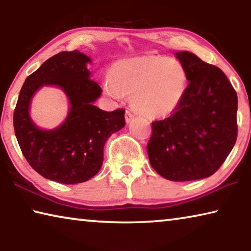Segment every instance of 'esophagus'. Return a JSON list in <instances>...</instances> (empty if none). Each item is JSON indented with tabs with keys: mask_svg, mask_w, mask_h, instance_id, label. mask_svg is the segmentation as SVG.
<instances>
[{
	"mask_svg": "<svg viewBox=\"0 0 251 251\" xmlns=\"http://www.w3.org/2000/svg\"><path fill=\"white\" fill-rule=\"evenodd\" d=\"M134 117H135L134 113L131 112L130 109H126V112H125V120H126V123H129L131 120H134Z\"/></svg>",
	"mask_w": 251,
	"mask_h": 251,
	"instance_id": "1",
	"label": "esophagus"
}]
</instances>
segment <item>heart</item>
Listing matches in <instances>:
<instances>
[{"label":"heart","mask_w":251,"mask_h":251,"mask_svg":"<svg viewBox=\"0 0 251 251\" xmlns=\"http://www.w3.org/2000/svg\"><path fill=\"white\" fill-rule=\"evenodd\" d=\"M188 76L176 58L142 56L122 59L112 66L104 91L113 99L130 96L133 107L147 117L171 114L185 95Z\"/></svg>","instance_id":"obj_1"}]
</instances>
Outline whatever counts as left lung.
I'll list each match as a JSON object with an SVG mask.
<instances>
[{"label":"left lung","mask_w":251,"mask_h":251,"mask_svg":"<svg viewBox=\"0 0 251 251\" xmlns=\"http://www.w3.org/2000/svg\"><path fill=\"white\" fill-rule=\"evenodd\" d=\"M176 56L189 84L173 115L151 123L147 154L166 179H201L217 172L235 146L237 93L219 67L189 52Z\"/></svg>","instance_id":"8db88e82"}]
</instances>
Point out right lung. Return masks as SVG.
Wrapping results in <instances>:
<instances>
[{
    "label": "right lung",
    "instance_id": "right-lung-1",
    "mask_svg": "<svg viewBox=\"0 0 251 251\" xmlns=\"http://www.w3.org/2000/svg\"><path fill=\"white\" fill-rule=\"evenodd\" d=\"M91 58L78 52H59L25 79L13 114L16 139L34 171L61 184H78L95 176L101 167L104 145L125 126V109L105 112L93 103L101 88L90 78ZM43 84H57L69 97L71 108L63 124L42 131L29 118L34 92Z\"/></svg>",
    "mask_w": 251,
    "mask_h": 251
}]
</instances>
